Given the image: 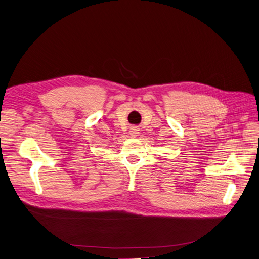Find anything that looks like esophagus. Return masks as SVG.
I'll return each instance as SVG.
<instances>
[{"label":"esophagus","instance_id":"1","mask_svg":"<svg viewBox=\"0 0 259 259\" xmlns=\"http://www.w3.org/2000/svg\"><path fill=\"white\" fill-rule=\"evenodd\" d=\"M138 131H139L138 128H136V127H133V128L131 130V135H132V136H137V134L139 133Z\"/></svg>","mask_w":259,"mask_h":259}]
</instances>
